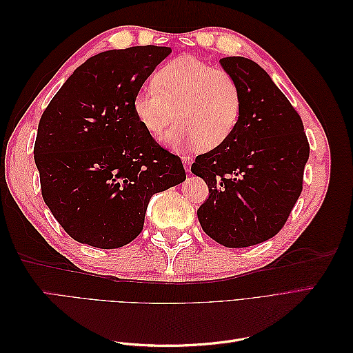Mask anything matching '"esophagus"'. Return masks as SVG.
Here are the masks:
<instances>
[{"label": "esophagus", "instance_id": "1", "mask_svg": "<svg viewBox=\"0 0 353 353\" xmlns=\"http://www.w3.org/2000/svg\"><path fill=\"white\" fill-rule=\"evenodd\" d=\"M183 162H184L185 170H187V172H190V170H191V163H193V160H191L190 156H184L183 157Z\"/></svg>", "mask_w": 353, "mask_h": 353}]
</instances>
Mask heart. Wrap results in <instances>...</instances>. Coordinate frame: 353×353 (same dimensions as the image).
<instances>
[{
	"label": "heart",
	"mask_w": 353,
	"mask_h": 353,
	"mask_svg": "<svg viewBox=\"0 0 353 353\" xmlns=\"http://www.w3.org/2000/svg\"><path fill=\"white\" fill-rule=\"evenodd\" d=\"M241 105L232 74L193 56L166 63L132 101L138 122L153 137L165 131L175 112L176 121L165 135L175 150L197 145L210 150L225 143L239 125Z\"/></svg>",
	"instance_id": "obj_1"
}]
</instances>
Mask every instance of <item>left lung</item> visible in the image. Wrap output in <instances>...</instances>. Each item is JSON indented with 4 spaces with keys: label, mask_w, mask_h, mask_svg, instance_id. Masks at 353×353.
<instances>
[{
    "label": "left lung",
    "mask_w": 353,
    "mask_h": 353,
    "mask_svg": "<svg viewBox=\"0 0 353 353\" xmlns=\"http://www.w3.org/2000/svg\"><path fill=\"white\" fill-rule=\"evenodd\" d=\"M241 90V114L225 143L196 157L191 172L209 199L197 209L208 236L225 248L272 239L302 193L309 143L301 116L258 63L223 57Z\"/></svg>",
    "instance_id": "left-lung-1"
}]
</instances>
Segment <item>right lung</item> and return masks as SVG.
Listing matches in <instances>:
<instances>
[{
	"instance_id": "1",
	"label": "right lung",
	"mask_w": 353,
	"mask_h": 353,
	"mask_svg": "<svg viewBox=\"0 0 353 353\" xmlns=\"http://www.w3.org/2000/svg\"><path fill=\"white\" fill-rule=\"evenodd\" d=\"M169 47L103 51L74 70L41 116V193L69 236L99 249L131 243L152 196L185 181L181 159L138 122L132 101Z\"/></svg>"
}]
</instances>
